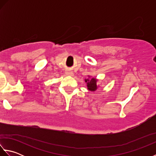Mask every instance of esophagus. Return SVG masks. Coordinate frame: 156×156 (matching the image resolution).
Listing matches in <instances>:
<instances>
[{"label":"esophagus","instance_id":"34e87169","mask_svg":"<svg viewBox=\"0 0 156 156\" xmlns=\"http://www.w3.org/2000/svg\"><path fill=\"white\" fill-rule=\"evenodd\" d=\"M65 74L67 75V76H74V73H73L72 71H70V70H67V71H66V72H65Z\"/></svg>","mask_w":156,"mask_h":156}]
</instances>
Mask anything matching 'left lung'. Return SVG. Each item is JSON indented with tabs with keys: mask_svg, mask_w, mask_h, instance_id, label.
Listing matches in <instances>:
<instances>
[{
	"mask_svg": "<svg viewBox=\"0 0 156 156\" xmlns=\"http://www.w3.org/2000/svg\"><path fill=\"white\" fill-rule=\"evenodd\" d=\"M87 82L88 90L91 92H94L98 89V80L96 78H90V76H88V78L85 79Z\"/></svg>",
	"mask_w": 156,
	"mask_h": 156,
	"instance_id": "1",
	"label": "left lung"
}]
</instances>
